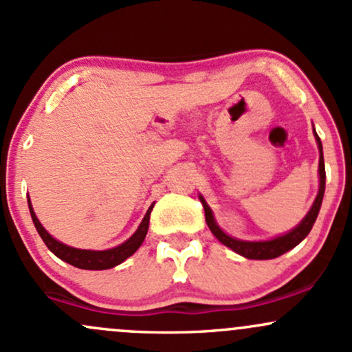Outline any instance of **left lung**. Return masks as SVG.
Wrapping results in <instances>:
<instances>
[{
	"instance_id": "1",
	"label": "left lung",
	"mask_w": 352,
	"mask_h": 352,
	"mask_svg": "<svg viewBox=\"0 0 352 352\" xmlns=\"http://www.w3.org/2000/svg\"><path fill=\"white\" fill-rule=\"evenodd\" d=\"M316 142H318L319 148V192L316 195L314 204L309 208L306 217L300 220L299 223L292 230H289L287 234L279 235V237L269 239V241H241V239L230 237L229 234L223 232L219 227V223L215 222L214 212L208 207L202 195H199L200 202H202L204 210H206V220L207 226L210 229V232L222 242L223 245H227L229 249H232L235 254L245 257V258H254V261H267V258H276L283 254L287 252V250L294 249L297 244L304 241L307 237V234L311 232L312 226H314L316 219H318V214L320 210V204H322L324 190H326V168H324V155H322V144H320V138L318 137L314 130Z\"/></svg>"
}]
</instances>
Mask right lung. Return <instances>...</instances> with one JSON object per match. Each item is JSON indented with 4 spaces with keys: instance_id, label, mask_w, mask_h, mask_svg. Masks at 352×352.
<instances>
[{
    "instance_id": "add662e5",
    "label": "right lung",
    "mask_w": 352,
    "mask_h": 352,
    "mask_svg": "<svg viewBox=\"0 0 352 352\" xmlns=\"http://www.w3.org/2000/svg\"><path fill=\"white\" fill-rule=\"evenodd\" d=\"M28 207H30V214H32L33 223L36 227L38 234L40 237L43 239V242L52 250L53 254L61 261L68 262V264L75 265L78 269H85V270H105V269H111L115 265L122 264L125 258H129L130 256H133L135 252L138 250V247L142 245V242L145 241V235L148 232V222H150V212H152L153 204L148 207L146 210L144 220L140 222L138 229L135 230V234L130 239H126L123 244H120L113 249H107V250H87V249H76V247H69L63 242L56 241L53 235H50L46 232V229L41 226V222L38 220L36 214H34L33 207H32V200L28 197Z\"/></svg>"
}]
</instances>
